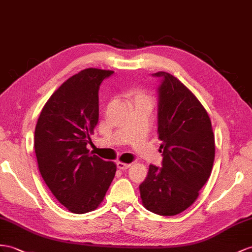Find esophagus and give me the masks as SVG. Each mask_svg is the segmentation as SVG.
Wrapping results in <instances>:
<instances>
[{"instance_id": "34e87169", "label": "esophagus", "mask_w": 252, "mask_h": 252, "mask_svg": "<svg viewBox=\"0 0 252 252\" xmlns=\"http://www.w3.org/2000/svg\"><path fill=\"white\" fill-rule=\"evenodd\" d=\"M131 166V164H126V163H122V162H117V168L121 170H126L128 167Z\"/></svg>"}]
</instances>
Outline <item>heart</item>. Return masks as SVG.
<instances>
[{"instance_id":"1","label":"heart","mask_w":252,"mask_h":252,"mask_svg":"<svg viewBox=\"0 0 252 252\" xmlns=\"http://www.w3.org/2000/svg\"><path fill=\"white\" fill-rule=\"evenodd\" d=\"M134 95H135V100H137V99H139V100H149V98H148V95L145 93L140 92V90H137V92H134Z\"/></svg>"}]
</instances>
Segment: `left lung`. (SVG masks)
<instances>
[{"label":"left lung","mask_w":252,"mask_h":252,"mask_svg":"<svg viewBox=\"0 0 252 252\" xmlns=\"http://www.w3.org/2000/svg\"><path fill=\"white\" fill-rule=\"evenodd\" d=\"M158 133L162 167L149 166L139 185L145 208L163 216L180 214L195 202L210 178L215 141L208 113L177 77L157 72Z\"/></svg>","instance_id":"obj_1"}]
</instances>
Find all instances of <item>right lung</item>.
<instances>
[{
    "instance_id": "1",
    "label": "right lung",
    "mask_w": 252,
    "mask_h": 252,
    "mask_svg": "<svg viewBox=\"0 0 252 252\" xmlns=\"http://www.w3.org/2000/svg\"><path fill=\"white\" fill-rule=\"evenodd\" d=\"M114 71L88 68L51 95L35 128L38 168L55 198L75 214L98 208L116 172L86 148L99 120V89Z\"/></svg>"
}]
</instances>
